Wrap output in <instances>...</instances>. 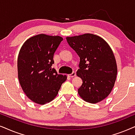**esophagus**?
<instances>
[{"instance_id":"esophagus-1","label":"esophagus","mask_w":135,"mask_h":135,"mask_svg":"<svg viewBox=\"0 0 135 135\" xmlns=\"http://www.w3.org/2000/svg\"><path fill=\"white\" fill-rule=\"evenodd\" d=\"M69 76L70 77H71V78H72V77H74V76H76V72H75V71H73V72L71 73V74L69 75Z\"/></svg>"}]
</instances>
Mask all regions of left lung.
<instances>
[{
  "mask_svg": "<svg viewBox=\"0 0 135 135\" xmlns=\"http://www.w3.org/2000/svg\"><path fill=\"white\" fill-rule=\"evenodd\" d=\"M66 41L80 59L76 72L83 80L80 96L93 104L104 100L112 91L117 74L110 47L102 37L89 33L67 37Z\"/></svg>",
  "mask_w": 135,
  "mask_h": 135,
  "instance_id": "obj_1",
  "label": "left lung"
}]
</instances>
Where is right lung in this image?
Returning a JSON list of instances; mask_svg holds the SVG:
<instances>
[{"mask_svg":"<svg viewBox=\"0 0 135 135\" xmlns=\"http://www.w3.org/2000/svg\"><path fill=\"white\" fill-rule=\"evenodd\" d=\"M63 41L59 36L41 34L29 38L18 57V76L26 96L35 103L45 104L58 94L66 75L57 74L52 65L54 54Z\"/></svg>","mask_w":135,"mask_h":135,"instance_id":"add662e5","label":"right lung"}]
</instances>
